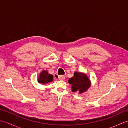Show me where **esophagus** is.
I'll return each mask as SVG.
<instances>
[{"label":"esophagus","mask_w":128,"mask_h":128,"mask_svg":"<svg viewBox=\"0 0 128 128\" xmlns=\"http://www.w3.org/2000/svg\"><path fill=\"white\" fill-rule=\"evenodd\" d=\"M56 75V77H58V79L59 80H64L65 79V78H66V76H65L64 75Z\"/></svg>","instance_id":"1"}]
</instances>
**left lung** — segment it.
Instances as JSON below:
<instances>
[{"label":"left lung","mask_w":128,"mask_h":128,"mask_svg":"<svg viewBox=\"0 0 128 128\" xmlns=\"http://www.w3.org/2000/svg\"><path fill=\"white\" fill-rule=\"evenodd\" d=\"M69 83L71 84L72 91H78L79 93L86 91L90 86V81L88 76L81 72H76L74 76L70 78L68 80Z\"/></svg>","instance_id":"obj_1"}]
</instances>
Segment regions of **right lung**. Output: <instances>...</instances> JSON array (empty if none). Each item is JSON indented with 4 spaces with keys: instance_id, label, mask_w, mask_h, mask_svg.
Wrapping results in <instances>:
<instances>
[{
    "instance_id": "add662e5",
    "label": "right lung",
    "mask_w": 128,
    "mask_h": 128,
    "mask_svg": "<svg viewBox=\"0 0 128 128\" xmlns=\"http://www.w3.org/2000/svg\"><path fill=\"white\" fill-rule=\"evenodd\" d=\"M53 79V76L52 75L48 74L47 71L43 70L40 75L38 79V82L44 85V84L52 82Z\"/></svg>"
}]
</instances>
